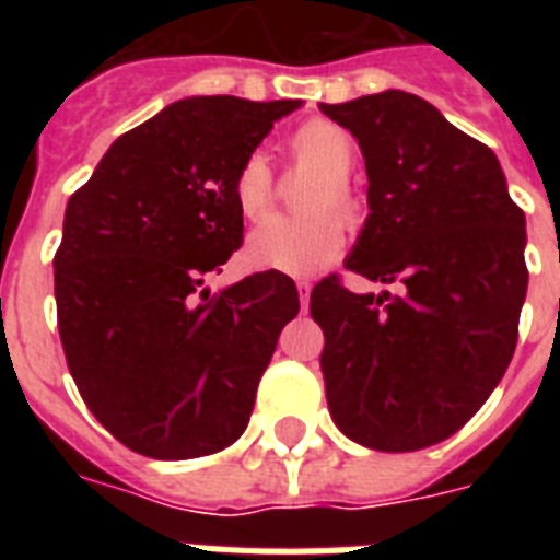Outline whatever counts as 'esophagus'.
<instances>
[{
    "label": "esophagus",
    "instance_id": "obj_1",
    "mask_svg": "<svg viewBox=\"0 0 560 560\" xmlns=\"http://www.w3.org/2000/svg\"><path fill=\"white\" fill-rule=\"evenodd\" d=\"M296 290H299V305H302V311H307V302H311V284H307V281H296Z\"/></svg>",
    "mask_w": 560,
    "mask_h": 560
}]
</instances>
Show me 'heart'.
Here are the masks:
<instances>
[{"label":"heart","mask_w":560,"mask_h":560,"mask_svg":"<svg viewBox=\"0 0 560 560\" xmlns=\"http://www.w3.org/2000/svg\"><path fill=\"white\" fill-rule=\"evenodd\" d=\"M290 160L314 174L302 194L305 218H270L246 237V261L255 270L314 276L346 246V226L358 223L360 197L349 174L358 165V139L346 127L314 118L290 136ZM232 200L246 220L264 218L272 206V171L264 153H249L232 177ZM335 214L331 215L330 211Z\"/></svg>","instance_id":"heart-1"}]
</instances>
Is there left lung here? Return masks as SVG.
Listing matches in <instances>:
<instances>
[{
  "label": "left lung",
  "instance_id": "obj_1",
  "mask_svg": "<svg viewBox=\"0 0 560 560\" xmlns=\"http://www.w3.org/2000/svg\"><path fill=\"white\" fill-rule=\"evenodd\" d=\"M358 139L369 218L346 270L400 293H311L334 424L383 453L421 451L470 421L512 363L526 299V218L494 151L418 95L319 104Z\"/></svg>",
  "mask_w": 560,
  "mask_h": 560
}]
</instances>
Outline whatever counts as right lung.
<instances>
[{"label":"right lung","mask_w":560,"mask_h":560,"mask_svg":"<svg viewBox=\"0 0 560 560\" xmlns=\"http://www.w3.org/2000/svg\"><path fill=\"white\" fill-rule=\"evenodd\" d=\"M302 101L202 95L109 144L69 197L55 255L57 328L86 407L151 459L235 442L281 328L299 314L284 272L209 296L206 276L244 241L237 165Z\"/></svg>","instance_id":"1"}]
</instances>
